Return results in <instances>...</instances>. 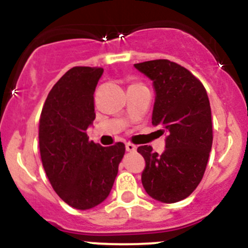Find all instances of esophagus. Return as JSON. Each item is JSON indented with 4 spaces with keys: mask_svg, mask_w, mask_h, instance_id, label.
Returning <instances> with one entry per match:
<instances>
[{
    "mask_svg": "<svg viewBox=\"0 0 248 248\" xmlns=\"http://www.w3.org/2000/svg\"><path fill=\"white\" fill-rule=\"evenodd\" d=\"M126 150L128 152H134L137 150V146H136V145L132 144V142H127V144H126Z\"/></svg>",
    "mask_w": 248,
    "mask_h": 248,
    "instance_id": "obj_1",
    "label": "esophagus"
}]
</instances>
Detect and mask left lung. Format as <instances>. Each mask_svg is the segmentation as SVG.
Instances as JSON below:
<instances>
[{"label": "left lung", "instance_id": "8db88e82", "mask_svg": "<svg viewBox=\"0 0 248 248\" xmlns=\"http://www.w3.org/2000/svg\"><path fill=\"white\" fill-rule=\"evenodd\" d=\"M154 82L156 92L152 124L166 137L158 155L149 145L138 147L145 166L141 182L156 201L171 204L187 198L202 181L212 146L209 97L188 69L169 60L134 64Z\"/></svg>", "mask_w": 248, "mask_h": 248}]
</instances>
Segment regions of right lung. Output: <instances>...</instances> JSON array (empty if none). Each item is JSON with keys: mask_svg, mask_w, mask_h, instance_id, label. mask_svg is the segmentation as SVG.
<instances>
[{"mask_svg": "<svg viewBox=\"0 0 248 248\" xmlns=\"http://www.w3.org/2000/svg\"><path fill=\"white\" fill-rule=\"evenodd\" d=\"M103 68L73 67L52 86L39 120V150L54 191L74 209L108 198L124 155V142L103 147L86 129L96 119L93 93Z\"/></svg>", "mask_w": 248, "mask_h": 248, "instance_id": "obj_1", "label": "right lung"}]
</instances>
